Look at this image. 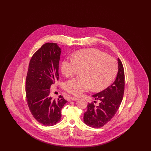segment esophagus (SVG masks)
Returning a JSON list of instances; mask_svg holds the SVG:
<instances>
[{
    "label": "esophagus",
    "mask_w": 151,
    "mask_h": 151,
    "mask_svg": "<svg viewBox=\"0 0 151 151\" xmlns=\"http://www.w3.org/2000/svg\"><path fill=\"white\" fill-rule=\"evenodd\" d=\"M70 99H71V100L76 101L79 99V98H78V97H75V96H73H73H71V97H70Z\"/></svg>",
    "instance_id": "1"
}]
</instances>
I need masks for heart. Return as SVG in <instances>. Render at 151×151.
I'll list each match as a JSON object with an SVG mask.
<instances>
[{"label":"heart","instance_id":"1","mask_svg":"<svg viewBox=\"0 0 151 151\" xmlns=\"http://www.w3.org/2000/svg\"><path fill=\"white\" fill-rule=\"evenodd\" d=\"M80 70L81 76L65 82V89L79 96L92 88L100 91L108 87L118 72V64L114 58L95 49H83L75 53L72 58L65 59L61 70L66 77H71Z\"/></svg>","mask_w":151,"mask_h":151}]
</instances>
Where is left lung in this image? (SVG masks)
<instances>
[{
    "mask_svg": "<svg viewBox=\"0 0 151 151\" xmlns=\"http://www.w3.org/2000/svg\"><path fill=\"white\" fill-rule=\"evenodd\" d=\"M118 61V71L114 82L92 96L96 100H100L99 105L95 106L93 102L88 104L84 122L91 127L97 129L104 126L113 118L121 105L124 91V71L119 58Z\"/></svg>",
    "mask_w": 151,
    "mask_h": 151,
    "instance_id": "1",
    "label": "left lung"
}]
</instances>
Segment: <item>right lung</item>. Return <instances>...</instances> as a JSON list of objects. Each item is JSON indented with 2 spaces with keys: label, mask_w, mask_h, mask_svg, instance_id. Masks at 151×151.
I'll use <instances>...</instances> for the list:
<instances>
[{
  "label": "right lung",
  "mask_w": 151,
  "mask_h": 151,
  "mask_svg": "<svg viewBox=\"0 0 151 151\" xmlns=\"http://www.w3.org/2000/svg\"><path fill=\"white\" fill-rule=\"evenodd\" d=\"M60 54L57 43H45L31 58L26 78L29 110L37 121L47 126L60 121L62 109L67 102L62 96L52 99L50 95L51 86L59 80Z\"/></svg>",
  "instance_id": "add662e5"
}]
</instances>
